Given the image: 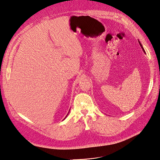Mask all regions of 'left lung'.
Returning <instances> with one entry per match:
<instances>
[{
    "label": "left lung",
    "mask_w": 160,
    "mask_h": 160,
    "mask_svg": "<svg viewBox=\"0 0 160 160\" xmlns=\"http://www.w3.org/2000/svg\"><path fill=\"white\" fill-rule=\"evenodd\" d=\"M138 42H139V44H140V47H141V48H142V50L144 51V53H146V52H145V51H144V48H143V47L142 46V44H141V43H140V42L139 41H138Z\"/></svg>",
    "instance_id": "obj_1"
}]
</instances>
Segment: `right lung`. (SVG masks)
Segmentation results:
<instances>
[{
	"label": "right lung",
	"instance_id": "1",
	"mask_svg": "<svg viewBox=\"0 0 160 160\" xmlns=\"http://www.w3.org/2000/svg\"><path fill=\"white\" fill-rule=\"evenodd\" d=\"M68 113H69V112H68ZM68 115H67V116H68ZM67 116H66V117H67ZM66 118H64V119H66Z\"/></svg>",
	"mask_w": 160,
	"mask_h": 160
}]
</instances>
